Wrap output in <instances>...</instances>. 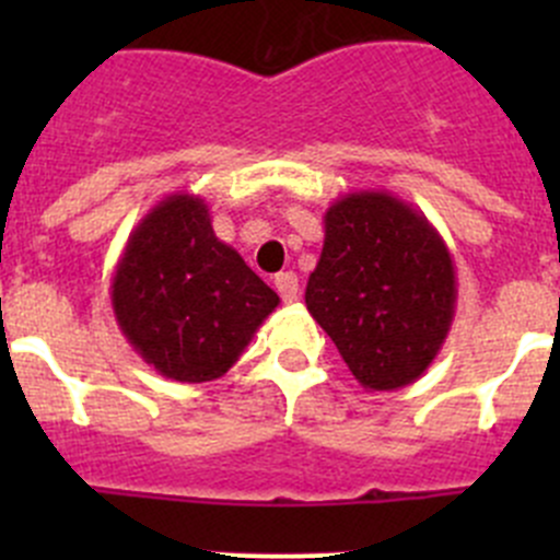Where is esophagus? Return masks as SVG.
Returning <instances> with one entry per match:
<instances>
[{
    "instance_id": "1",
    "label": "esophagus",
    "mask_w": 560,
    "mask_h": 560,
    "mask_svg": "<svg viewBox=\"0 0 560 560\" xmlns=\"http://www.w3.org/2000/svg\"><path fill=\"white\" fill-rule=\"evenodd\" d=\"M273 284H276V292H279V295H281V301H284V303L298 301V276L292 273V270H287V273L276 276Z\"/></svg>"
}]
</instances>
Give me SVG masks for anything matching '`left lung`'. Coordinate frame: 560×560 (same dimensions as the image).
<instances>
[{
	"instance_id": "obj_1",
	"label": "left lung",
	"mask_w": 560,
	"mask_h": 560,
	"mask_svg": "<svg viewBox=\"0 0 560 560\" xmlns=\"http://www.w3.org/2000/svg\"><path fill=\"white\" fill-rule=\"evenodd\" d=\"M457 301L450 248L389 191H349L325 211L306 308L365 389H400L436 360Z\"/></svg>"
}]
</instances>
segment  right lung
Here are the masks:
<instances>
[{"instance_id": "obj_1", "label": "right lung", "mask_w": 560, "mask_h": 560, "mask_svg": "<svg viewBox=\"0 0 560 560\" xmlns=\"http://www.w3.org/2000/svg\"><path fill=\"white\" fill-rule=\"evenodd\" d=\"M110 303L145 363L167 380L200 385L233 369L279 295L217 238L206 200L175 191L129 233Z\"/></svg>"}]
</instances>
